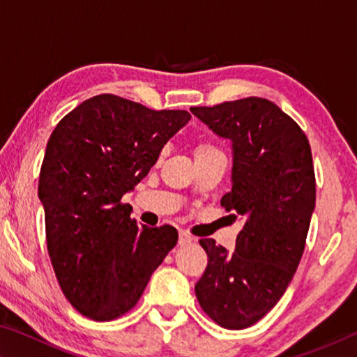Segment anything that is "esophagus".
Returning a JSON list of instances; mask_svg holds the SVG:
<instances>
[{
    "label": "esophagus",
    "mask_w": 357,
    "mask_h": 357,
    "mask_svg": "<svg viewBox=\"0 0 357 357\" xmlns=\"http://www.w3.org/2000/svg\"><path fill=\"white\" fill-rule=\"evenodd\" d=\"M192 241H193V238L190 236L189 233H187V231H179V241H178L179 245H187V244H190Z\"/></svg>",
    "instance_id": "1"
}]
</instances>
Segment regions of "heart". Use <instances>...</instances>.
<instances>
[{
    "label": "heart",
    "instance_id": "b5f03b06",
    "mask_svg": "<svg viewBox=\"0 0 357 357\" xmlns=\"http://www.w3.org/2000/svg\"><path fill=\"white\" fill-rule=\"evenodd\" d=\"M213 153H220V151L217 149L215 144L209 142H200L195 146V155H204V154H213Z\"/></svg>",
    "mask_w": 357,
    "mask_h": 357
}]
</instances>
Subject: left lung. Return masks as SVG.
Masks as SVG:
<instances>
[{"label":"left lung","mask_w":357,"mask_h":357,"mask_svg":"<svg viewBox=\"0 0 357 357\" xmlns=\"http://www.w3.org/2000/svg\"><path fill=\"white\" fill-rule=\"evenodd\" d=\"M190 112L231 140L233 187L220 204L244 222L233 253L214 239H200L208 266L195 294L222 328L245 329L279 302L304 253L317 197L310 144L268 99L245 98Z\"/></svg>","instance_id":"obj_1"}]
</instances>
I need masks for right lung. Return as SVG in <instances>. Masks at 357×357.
I'll list each match as a JSON object with an SVG mask.
<instances>
[{
	"instance_id": "add662e5",
	"label": "right lung",
	"mask_w": 357,
	"mask_h": 357,
	"mask_svg": "<svg viewBox=\"0 0 357 357\" xmlns=\"http://www.w3.org/2000/svg\"><path fill=\"white\" fill-rule=\"evenodd\" d=\"M189 119L185 110L157 112L100 94L52 132L38 189L47 249L59 287L82 315L110 321L129 312L176 245V228H140L121 198Z\"/></svg>"
}]
</instances>
